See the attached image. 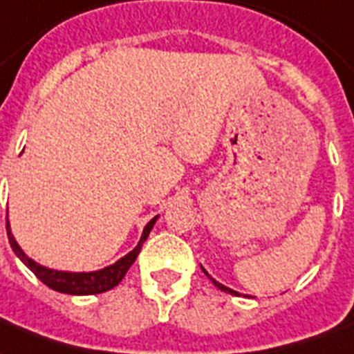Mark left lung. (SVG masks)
Returning a JSON list of instances; mask_svg holds the SVG:
<instances>
[{
  "label": "left lung",
  "instance_id": "1",
  "mask_svg": "<svg viewBox=\"0 0 354 354\" xmlns=\"http://www.w3.org/2000/svg\"><path fill=\"white\" fill-rule=\"evenodd\" d=\"M202 270H204V268H202ZM204 274L207 275V277H209V279H211V283H213V285H215L216 288H221L222 292H227V294H233V296H239V292L232 290V288H227V286H224V285H222V283H218V281H215V279H213V277H211L209 274H207V272H205V270H204Z\"/></svg>",
  "mask_w": 354,
  "mask_h": 354
}]
</instances>
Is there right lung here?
<instances>
[{
    "instance_id": "1",
    "label": "right lung",
    "mask_w": 354,
    "mask_h": 354,
    "mask_svg": "<svg viewBox=\"0 0 354 354\" xmlns=\"http://www.w3.org/2000/svg\"><path fill=\"white\" fill-rule=\"evenodd\" d=\"M156 221H158V216H154V218L145 226L143 235H141L138 246L133 248L132 252L119 259L118 263L110 264V266H106V268L102 270H95V272H62V270H51L38 264L36 261L27 257L24 250L19 248V244L16 242V239H14L12 232H10L8 218L7 235L12 252L18 255L19 261H21V263H24L25 266L44 283V285H47L49 288H53V290L62 292V294H71V296H90V294H101V292L112 290L113 286H118L119 283H121L122 277L127 275L128 268H130L133 264V261L138 259L139 252H141V246H143V242L147 241L150 230L154 227Z\"/></svg>"
}]
</instances>
